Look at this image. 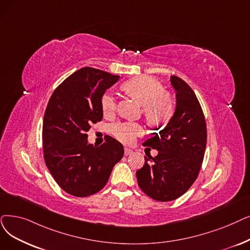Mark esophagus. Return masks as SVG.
<instances>
[{"label": "esophagus", "mask_w": 250, "mask_h": 250, "mask_svg": "<svg viewBox=\"0 0 250 250\" xmlns=\"http://www.w3.org/2000/svg\"><path fill=\"white\" fill-rule=\"evenodd\" d=\"M133 153V150L129 149V148H125V155L127 156V155H131Z\"/></svg>", "instance_id": "obj_1"}]
</instances>
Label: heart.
<instances>
[{"instance_id": "heart-1", "label": "heart", "mask_w": 250, "mask_h": 250, "mask_svg": "<svg viewBox=\"0 0 250 250\" xmlns=\"http://www.w3.org/2000/svg\"><path fill=\"white\" fill-rule=\"evenodd\" d=\"M124 90L142 105V111L150 123L166 122L173 111V102L167 94L164 93V86L152 79L139 78L126 82ZM103 113L106 117H112L116 113L117 103L115 97L106 93L101 100ZM113 136L125 144H132L137 137L144 134V126L135 122L118 123L111 126Z\"/></svg>"}]
</instances>
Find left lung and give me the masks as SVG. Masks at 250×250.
<instances>
[{
    "instance_id": "1",
    "label": "left lung",
    "mask_w": 250,
    "mask_h": 250,
    "mask_svg": "<svg viewBox=\"0 0 250 250\" xmlns=\"http://www.w3.org/2000/svg\"><path fill=\"white\" fill-rule=\"evenodd\" d=\"M176 91V110L168 124L143 143L158 151L146 157L137 170L139 187L157 201H171L188 191L197 179L206 147V124L194 91L182 79L172 75Z\"/></svg>"
}]
</instances>
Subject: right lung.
Returning a JSON list of instances; mask_svg holds the SVG:
<instances>
[{
    "instance_id": "obj_1",
    "label": "right lung",
    "mask_w": 250,
    "mask_h": 250,
    "mask_svg": "<svg viewBox=\"0 0 250 250\" xmlns=\"http://www.w3.org/2000/svg\"><path fill=\"white\" fill-rule=\"evenodd\" d=\"M119 75L93 67L73 72L54 91L42 123L46 166L58 185L70 195L86 197L107 184L124 146L112 137L96 146L86 132L102 121V97Z\"/></svg>"
}]
</instances>
